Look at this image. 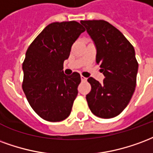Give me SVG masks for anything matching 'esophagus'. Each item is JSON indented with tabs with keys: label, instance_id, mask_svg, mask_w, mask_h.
Here are the masks:
<instances>
[{
	"label": "esophagus",
	"instance_id": "obj_1",
	"mask_svg": "<svg viewBox=\"0 0 153 153\" xmlns=\"http://www.w3.org/2000/svg\"><path fill=\"white\" fill-rule=\"evenodd\" d=\"M81 81H86V78L83 76H81Z\"/></svg>",
	"mask_w": 153,
	"mask_h": 153
}]
</instances>
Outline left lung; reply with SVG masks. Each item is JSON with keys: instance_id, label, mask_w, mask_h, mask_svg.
<instances>
[{"instance_id": "left-lung-1", "label": "left lung", "mask_w": 153, "mask_h": 153, "mask_svg": "<svg viewBox=\"0 0 153 153\" xmlns=\"http://www.w3.org/2000/svg\"><path fill=\"white\" fill-rule=\"evenodd\" d=\"M97 49L96 63L105 78L100 84L88 78L91 90L86 95L93 114L112 118L130 102L136 86L139 63L133 45L117 28L104 20H81Z\"/></svg>"}]
</instances>
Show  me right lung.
<instances>
[{
	"label": "right lung",
	"mask_w": 153,
	"mask_h": 153,
	"mask_svg": "<svg viewBox=\"0 0 153 153\" xmlns=\"http://www.w3.org/2000/svg\"><path fill=\"white\" fill-rule=\"evenodd\" d=\"M83 32L84 27L76 21L52 23L27 51L22 87L32 108L45 121H61L71 113L81 76L65 75L63 62Z\"/></svg>",
	"instance_id": "obj_1"
}]
</instances>
